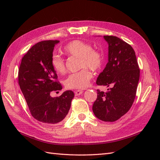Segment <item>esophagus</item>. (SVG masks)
I'll use <instances>...</instances> for the list:
<instances>
[{
  "instance_id": "esophagus-1",
  "label": "esophagus",
  "mask_w": 160,
  "mask_h": 160,
  "mask_svg": "<svg viewBox=\"0 0 160 160\" xmlns=\"http://www.w3.org/2000/svg\"><path fill=\"white\" fill-rule=\"evenodd\" d=\"M83 93V91H82V90H76V91H75V95H76V96H80V95H81Z\"/></svg>"
}]
</instances>
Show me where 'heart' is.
Wrapping results in <instances>:
<instances>
[{"label":"heart","mask_w":160,"mask_h":160,"mask_svg":"<svg viewBox=\"0 0 160 160\" xmlns=\"http://www.w3.org/2000/svg\"><path fill=\"white\" fill-rule=\"evenodd\" d=\"M63 52L71 57L80 58L79 67L82 69L76 73L70 74L64 81L68 89H82L86 88L92 79L91 71H99L104 63L103 54L100 51L93 49L90 44L75 40L64 47ZM52 67L58 73H64L66 71L65 63L62 57L53 55L51 60Z\"/></svg>","instance_id":"obj_1"}]
</instances>
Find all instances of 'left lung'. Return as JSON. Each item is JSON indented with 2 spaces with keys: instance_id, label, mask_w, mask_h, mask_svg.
I'll return each mask as SVG.
<instances>
[{
  "instance_id": "8db88e82",
  "label": "left lung",
  "mask_w": 160,
  "mask_h": 160,
  "mask_svg": "<svg viewBox=\"0 0 160 160\" xmlns=\"http://www.w3.org/2000/svg\"><path fill=\"white\" fill-rule=\"evenodd\" d=\"M104 38L108 44V62L96 84L111 88L107 92L97 90L93 111L101 120L115 122L132 107L140 71L135 51L129 44L116 36H104Z\"/></svg>"
}]
</instances>
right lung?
<instances>
[{
    "label": "right lung",
    "mask_w": 160,
    "mask_h": 160,
    "mask_svg": "<svg viewBox=\"0 0 160 160\" xmlns=\"http://www.w3.org/2000/svg\"><path fill=\"white\" fill-rule=\"evenodd\" d=\"M58 40H43L30 48L22 57L18 69V84L33 118L48 124L64 120L74 97L72 91H66L52 98V91L62 89L51 60Z\"/></svg>",
    "instance_id": "1"
}]
</instances>
